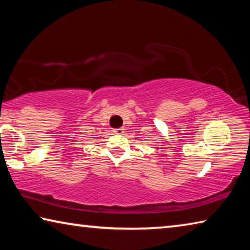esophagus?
Listing matches in <instances>:
<instances>
[{
	"instance_id": "34e87169",
	"label": "esophagus",
	"mask_w": 250,
	"mask_h": 250,
	"mask_svg": "<svg viewBox=\"0 0 250 250\" xmlns=\"http://www.w3.org/2000/svg\"><path fill=\"white\" fill-rule=\"evenodd\" d=\"M124 130H125L124 128H118V129H115V130H113V132H115L116 134H119V135H121L122 133L125 132Z\"/></svg>"
}]
</instances>
